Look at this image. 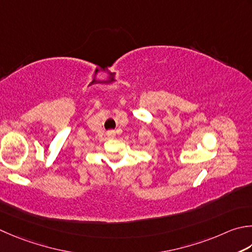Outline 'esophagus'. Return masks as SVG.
<instances>
[{"label": "esophagus", "mask_w": 252, "mask_h": 252, "mask_svg": "<svg viewBox=\"0 0 252 252\" xmlns=\"http://www.w3.org/2000/svg\"><path fill=\"white\" fill-rule=\"evenodd\" d=\"M115 135H116V132L115 131H108L107 132V136L109 137V139H113V137H115Z\"/></svg>", "instance_id": "esophagus-1"}]
</instances>
